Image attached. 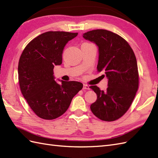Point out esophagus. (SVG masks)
<instances>
[{
  "mask_svg": "<svg viewBox=\"0 0 158 158\" xmlns=\"http://www.w3.org/2000/svg\"><path fill=\"white\" fill-rule=\"evenodd\" d=\"M84 89H89V86L86 85V84H83V88Z\"/></svg>",
  "mask_w": 158,
  "mask_h": 158,
  "instance_id": "esophagus-1",
  "label": "esophagus"
}]
</instances>
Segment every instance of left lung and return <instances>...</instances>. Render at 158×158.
Returning <instances> with one entry per match:
<instances>
[{
  "label": "left lung",
  "instance_id": "left-lung-1",
  "mask_svg": "<svg viewBox=\"0 0 158 158\" xmlns=\"http://www.w3.org/2000/svg\"><path fill=\"white\" fill-rule=\"evenodd\" d=\"M83 37L98 47L97 69L105 72L108 79V88L105 92L96 85L90 87L97 95L90 109L100 119L115 121L128 110L138 90L139 72L135 53L126 40L106 30L87 32Z\"/></svg>",
  "mask_w": 158,
  "mask_h": 158
}]
</instances>
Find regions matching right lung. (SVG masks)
Returning a JSON list of instances; mask_svg holds the SVG:
<instances>
[{"label": "right lung", "instance_id": "right-lung-1", "mask_svg": "<svg viewBox=\"0 0 158 158\" xmlns=\"http://www.w3.org/2000/svg\"><path fill=\"white\" fill-rule=\"evenodd\" d=\"M78 35L49 31L26 45L18 64L20 89L30 107L44 119H54L64 113L72 99L83 88L78 81H55L54 66L62 62L64 47Z\"/></svg>", "mask_w": 158, "mask_h": 158}]
</instances>
